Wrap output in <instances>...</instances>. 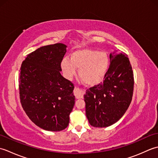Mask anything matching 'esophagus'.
I'll return each instance as SVG.
<instances>
[{
    "label": "esophagus",
    "mask_w": 158,
    "mask_h": 158,
    "mask_svg": "<svg viewBox=\"0 0 158 158\" xmlns=\"http://www.w3.org/2000/svg\"><path fill=\"white\" fill-rule=\"evenodd\" d=\"M74 94H75L76 98L77 99L83 98L84 92H83V91L81 89H80L77 88H75V89H74Z\"/></svg>",
    "instance_id": "esophagus-1"
}]
</instances>
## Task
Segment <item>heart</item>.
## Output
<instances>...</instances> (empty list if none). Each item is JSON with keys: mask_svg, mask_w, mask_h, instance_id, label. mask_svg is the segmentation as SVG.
<instances>
[{"mask_svg": "<svg viewBox=\"0 0 158 158\" xmlns=\"http://www.w3.org/2000/svg\"><path fill=\"white\" fill-rule=\"evenodd\" d=\"M109 66L106 53L84 49L73 52L70 60L64 58L61 62L64 75L70 79L79 69V75L88 85H95L102 81Z\"/></svg>", "mask_w": 158, "mask_h": 158, "instance_id": "1", "label": "heart"}]
</instances>
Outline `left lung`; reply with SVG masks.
I'll list each match as a JSON object with an SVG mask.
<instances>
[{
  "instance_id": "obj_1",
  "label": "left lung",
  "mask_w": 158,
  "mask_h": 158,
  "mask_svg": "<svg viewBox=\"0 0 158 158\" xmlns=\"http://www.w3.org/2000/svg\"><path fill=\"white\" fill-rule=\"evenodd\" d=\"M110 66L102 83L88 89L84 95L85 113L90 125L106 127L119 121L132 101L134 76L126 53H110Z\"/></svg>"
}]
</instances>
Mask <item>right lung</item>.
I'll use <instances>...</instances> for the list:
<instances>
[{
    "mask_svg": "<svg viewBox=\"0 0 158 158\" xmlns=\"http://www.w3.org/2000/svg\"><path fill=\"white\" fill-rule=\"evenodd\" d=\"M66 48L62 43L41 47L27 56L20 69L22 108L35 125L48 131L68 126L75 102L73 84L60 74Z\"/></svg>",
    "mask_w": 158,
    "mask_h": 158,
    "instance_id": "obj_1",
    "label": "right lung"
}]
</instances>
